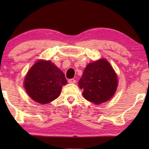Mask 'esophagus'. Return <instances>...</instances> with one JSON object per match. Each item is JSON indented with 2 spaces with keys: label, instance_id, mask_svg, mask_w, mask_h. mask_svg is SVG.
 <instances>
[{
  "label": "esophagus",
  "instance_id": "1",
  "mask_svg": "<svg viewBox=\"0 0 149 149\" xmlns=\"http://www.w3.org/2000/svg\"><path fill=\"white\" fill-rule=\"evenodd\" d=\"M76 81H75L74 79H70L68 80V83L69 84H75Z\"/></svg>",
  "mask_w": 149,
  "mask_h": 149
}]
</instances>
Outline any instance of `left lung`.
Here are the masks:
<instances>
[{
    "label": "left lung",
    "mask_w": 149,
    "mask_h": 149,
    "mask_svg": "<svg viewBox=\"0 0 149 149\" xmlns=\"http://www.w3.org/2000/svg\"><path fill=\"white\" fill-rule=\"evenodd\" d=\"M78 84L84 90L85 99L99 104L112 98L118 82L117 75L110 63L102 58L87 65Z\"/></svg>",
    "instance_id": "1"
}]
</instances>
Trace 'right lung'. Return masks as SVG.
<instances>
[{
    "label": "right lung",
    "instance_id": "obj_1",
    "mask_svg": "<svg viewBox=\"0 0 149 149\" xmlns=\"http://www.w3.org/2000/svg\"><path fill=\"white\" fill-rule=\"evenodd\" d=\"M66 84L64 73L49 60L36 62L24 79L27 93L40 104H47L57 99Z\"/></svg>",
    "mask_w": 149,
    "mask_h": 149
}]
</instances>
